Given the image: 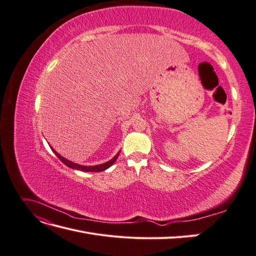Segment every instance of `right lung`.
<instances>
[{
    "label": "right lung",
    "instance_id": "add662e5",
    "mask_svg": "<svg viewBox=\"0 0 256 256\" xmlns=\"http://www.w3.org/2000/svg\"><path fill=\"white\" fill-rule=\"evenodd\" d=\"M51 150H53V152L56 154L58 158L62 162H63V164H64L65 166H67L68 168H70L79 170V171H83V172H102V171H104V170L109 168L114 164V162L116 161V159H118L120 152H118V154H116V156H114L111 160H109L108 162H104V164H102L90 166H81V164H74V162L69 161V160H67L66 158L62 157L58 152H56V150H54L52 148V147H51Z\"/></svg>",
    "mask_w": 256,
    "mask_h": 256
}]
</instances>
